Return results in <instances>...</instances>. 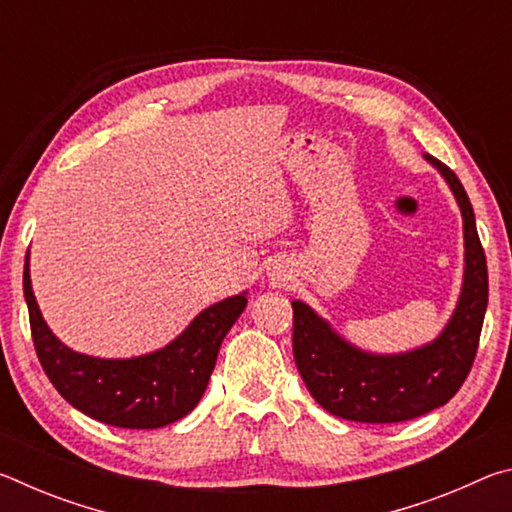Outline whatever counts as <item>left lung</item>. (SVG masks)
Segmentation results:
<instances>
[{
    "instance_id": "left-lung-1",
    "label": "left lung",
    "mask_w": 512,
    "mask_h": 512,
    "mask_svg": "<svg viewBox=\"0 0 512 512\" xmlns=\"http://www.w3.org/2000/svg\"><path fill=\"white\" fill-rule=\"evenodd\" d=\"M463 212L465 282L452 320L431 345L372 357L339 339L325 320L293 302V359L314 400L336 418L370 424L413 420L447 404L472 370L488 307V266L474 210L456 173L436 158Z\"/></svg>"
}]
</instances>
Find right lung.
<instances>
[{
	"instance_id": "1",
	"label": "right lung",
	"mask_w": 512,
	"mask_h": 512,
	"mask_svg": "<svg viewBox=\"0 0 512 512\" xmlns=\"http://www.w3.org/2000/svg\"><path fill=\"white\" fill-rule=\"evenodd\" d=\"M24 298L40 366L74 409L121 429H158L194 409L214 370L228 329L246 307L244 296L216 302L167 348L137 359H94L65 348L40 316L24 264Z\"/></svg>"
}]
</instances>
